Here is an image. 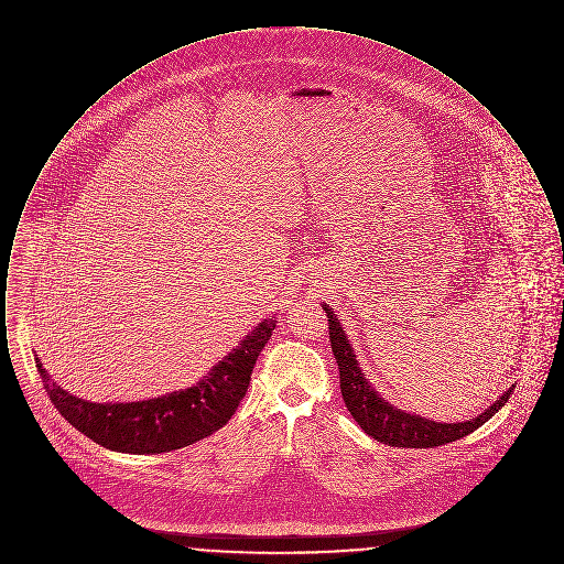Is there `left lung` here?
Here are the masks:
<instances>
[{"label":"left lung","mask_w":564,"mask_h":564,"mask_svg":"<svg viewBox=\"0 0 564 564\" xmlns=\"http://www.w3.org/2000/svg\"><path fill=\"white\" fill-rule=\"evenodd\" d=\"M323 311L329 323L327 329H329L332 352L338 364L340 391L349 408L350 416L357 421L361 430L382 444L398 446V448H433V446L455 442L469 435L471 431L482 427L484 423L492 419L510 400L513 387H510L503 395H499L497 402L490 403L478 416L460 423H435L421 414L400 410L393 403L387 402L384 398H380L375 387L368 382V378L357 364V357L352 352L340 319L334 315L329 304H323Z\"/></svg>","instance_id":"obj_1"}]
</instances>
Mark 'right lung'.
Returning <instances> with one entry per match:
<instances>
[{"label":"right lung","mask_w":564,"mask_h":564,"mask_svg":"<svg viewBox=\"0 0 564 564\" xmlns=\"http://www.w3.org/2000/svg\"><path fill=\"white\" fill-rule=\"evenodd\" d=\"M274 325V317L258 323L196 384L141 402H86L58 387L37 357L35 366L54 408L86 437L116 453L161 455L189 446L230 421Z\"/></svg>","instance_id":"right-lung-1"}]
</instances>
